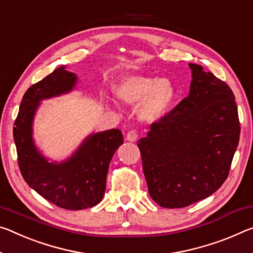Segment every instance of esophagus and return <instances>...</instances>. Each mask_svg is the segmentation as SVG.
Wrapping results in <instances>:
<instances>
[{"label":"esophagus","mask_w":253,"mask_h":253,"mask_svg":"<svg viewBox=\"0 0 253 253\" xmlns=\"http://www.w3.org/2000/svg\"><path fill=\"white\" fill-rule=\"evenodd\" d=\"M137 138H138V134H137V131H136V130H129L127 133L126 139L128 142H135Z\"/></svg>","instance_id":"1"}]
</instances>
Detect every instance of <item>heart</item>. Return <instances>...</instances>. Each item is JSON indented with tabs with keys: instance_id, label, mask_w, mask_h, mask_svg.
I'll return each mask as SVG.
<instances>
[{
	"instance_id": "obj_1",
	"label": "heart",
	"mask_w": 253,
	"mask_h": 253,
	"mask_svg": "<svg viewBox=\"0 0 253 253\" xmlns=\"http://www.w3.org/2000/svg\"><path fill=\"white\" fill-rule=\"evenodd\" d=\"M115 94L129 106L139 102L138 117L144 122H155L169 111L175 98V87L167 78L127 75L116 84Z\"/></svg>"
}]
</instances>
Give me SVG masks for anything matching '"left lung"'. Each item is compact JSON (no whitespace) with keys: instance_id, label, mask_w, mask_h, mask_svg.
I'll return each instance as SVG.
<instances>
[{"instance_id":"obj_1","label":"left lung","mask_w":253,"mask_h":253,"mask_svg":"<svg viewBox=\"0 0 253 253\" xmlns=\"http://www.w3.org/2000/svg\"><path fill=\"white\" fill-rule=\"evenodd\" d=\"M189 67L188 97L137 142L148 194L166 208L189 206L222 186L241 131L231 87L203 66Z\"/></svg>"}]
</instances>
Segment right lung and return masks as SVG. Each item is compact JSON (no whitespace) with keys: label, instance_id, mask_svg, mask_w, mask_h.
<instances>
[{"label":"right lung","instance_id":"1","mask_svg":"<svg viewBox=\"0 0 253 253\" xmlns=\"http://www.w3.org/2000/svg\"><path fill=\"white\" fill-rule=\"evenodd\" d=\"M76 81L78 76L61 66L31 85L20 103L13 127L19 169L25 181L48 202L71 211L85 210L101 202L110 161L124 143L122 131L109 129L87 136L63 162H48L40 153L33 138L40 101L69 93Z\"/></svg>","mask_w":253,"mask_h":253}]
</instances>
